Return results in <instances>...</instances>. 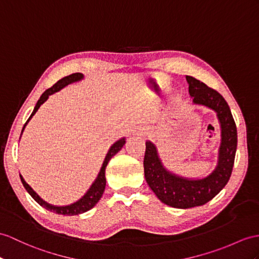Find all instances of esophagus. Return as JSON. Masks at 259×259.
I'll return each mask as SVG.
<instances>
[{
    "instance_id": "34e87169",
    "label": "esophagus",
    "mask_w": 259,
    "mask_h": 259,
    "mask_svg": "<svg viewBox=\"0 0 259 259\" xmlns=\"http://www.w3.org/2000/svg\"><path fill=\"white\" fill-rule=\"evenodd\" d=\"M136 134L142 136V135H144V134H145V132H144V130H143V128H138V130H137V132H136Z\"/></svg>"
}]
</instances>
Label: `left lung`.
<instances>
[{
  "label": "left lung",
  "mask_w": 259,
  "mask_h": 259,
  "mask_svg": "<svg viewBox=\"0 0 259 259\" xmlns=\"http://www.w3.org/2000/svg\"><path fill=\"white\" fill-rule=\"evenodd\" d=\"M192 103L217 113L221 126V144L215 168L203 178H187L168 170L154 143L146 142L144 157L145 179L162 203L189 209L209 202L222 190L231 177L237 147V131L229 104L221 94L190 75H186Z\"/></svg>",
  "instance_id": "8db88e82"
}]
</instances>
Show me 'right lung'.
<instances>
[{
  "mask_svg": "<svg viewBox=\"0 0 259 259\" xmlns=\"http://www.w3.org/2000/svg\"><path fill=\"white\" fill-rule=\"evenodd\" d=\"M83 74L80 73V72H77V73H72L70 75H67V77L60 79L57 83H55L52 88H49V89H47L45 92H44L41 94V97L39 98V100L37 101V103L35 105L34 108V111L33 113H31L29 118L27 119V122L25 123L24 127L22 130V134L23 132L25 130V127H26L27 123L30 121V118L33 117L35 115V113L38 111V109L40 108V105L46 102L47 99L49 98V96H52V94L56 93L60 91L62 88H65L66 85L68 84H71L73 83V82H78L80 80L83 79ZM21 134V136H22ZM21 140V137H20ZM126 143V140L125 137L123 138H119L118 141H116L114 144L112 145V146L110 147L108 154H106L105 158H104V161L102 163V167H101L100 171L97 176L96 180H94L92 182L91 187L88 189V191L84 193L83 197H81L78 201H75V202L71 203V204H68V205H62V206H58V205H53V204H49L47 203L46 201H44L38 194H37L33 189H31V187L26 184V181L24 180V178L22 177V175H20L21 177V181L22 184L24 186V188L26 189V191L31 195V198H33L37 203H38L39 205H41L42 207H45L46 210L50 211V212H54V213H57V214H62V215H78V214H81V213H84L87 211L91 210L92 207L96 205L99 200L101 199V197H102V194L104 192V189H105V185H106V179H105V168L106 166H108V163L110 161V159L112 158L113 156H114L115 154H117L119 150L122 149V147L124 146Z\"/></svg>",
  "mask_w": 259,
  "mask_h": 259,
  "instance_id": "add662e5",
  "label": "right lung"
}]
</instances>
